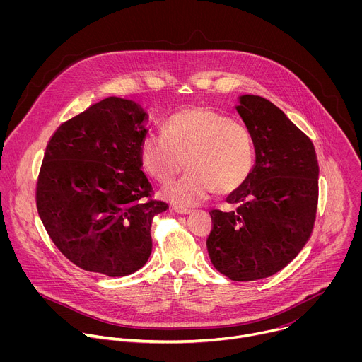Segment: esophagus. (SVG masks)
Masks as SVG:
<instances>
[{"label":"esophagus","mask_w":362,"mask_h":362,"mask_svg":"<svg viewBox=\"0 0 362 362\" xmlns=\"http://www.w3.org/2000/svg\"><path fill=\"white\" fill-rule=\"evenodd\" d=\"M173 211L180 214V215H186V214H190V209L186 208V206H180V204H173Z\"/></svg>","instance_id":"obj_1"}]
</instances>
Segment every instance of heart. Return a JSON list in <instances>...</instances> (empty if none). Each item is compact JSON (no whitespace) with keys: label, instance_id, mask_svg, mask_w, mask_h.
Instances as JSON below:
<instances>
[{"label":"heart","instance_id":"b5f03b06","mask_svg":"<svg viewBox=\"0 0 362 362\" xmlns=\"http://www.w3.org/2000/svg\"><path fill=\"white\" fill-rule=\"evenodd\" d=\"M144 170L162 185L170 183L185 168L182 180L166 196L194 204L215 189L232 193L242 187L255 166V143L249 129L211 106H190L170 115L163 132H150L140 141Z\"/></svg>","mask_w":362,"mask_h":362}]
</instances>
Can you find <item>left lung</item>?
<instances>
[{
  "label": "left lung",
  "mask_w": 362,
  "mask_h": 362,
  "mask_svg": "<svg viewBox=\"0 0 362 362\" xmlns=\"http://www.w3.org/2000/svg\"><path fill=\"white\" fill-rule=\"evenodd\" d=\"M236 110L253 137L256 162L228 196L229 209H211L206 246L221 274L247 282L279 272L311 238L320 166L311 139L274 103L243 94Z\"/></svg>",
  "instance_id": "left-lung-1"
}]
</instances>
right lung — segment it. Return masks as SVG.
<instances>
[{
  "instance_id": "right-lung-1",
  "label": "right lung",
  "mask_w": 362,
  "mask_h": 362,
  "mask_svg": "<svg viewBox=\"0 0 362 362\" xmlns=\"http://www.w3.org/2000/svg\"><path fill=\"white\" fill-rule=\"evenodd\" d=\"M147 113L132 98L107 97L62 123L49 137L35 203L57 249L76 267L107 276L140 269L151 253L154 199L141 170Z\"/></svg>"
}]
</instances>
